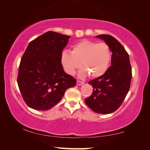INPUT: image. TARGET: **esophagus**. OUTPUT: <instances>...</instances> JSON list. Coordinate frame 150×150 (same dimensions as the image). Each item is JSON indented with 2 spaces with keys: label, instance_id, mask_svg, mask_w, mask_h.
Returning <instances> with one entry per match:
<instances>
[{
  "label": "esophagus",
  "instance_id": "1",
  "mask_svg": "<svg viewBox=\"0 0 150 150\" xmlns=\"http://www.w3.org/2000/svg\"><path fill=\"white\" fill-rule=\"evenodd\" d=\"M77 84L78 86H81L82 84H84V82H82V81H77Z\"/></svg>",
  "mask_w": 150,
  "mask_h": 150
}]
</instances>
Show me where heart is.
Segmentation results:
<instances>
[{"label":"heart","mask_w":150,"mask_h":150,"mask_svg":"<svg viewBox=\"0 0 150 150\" xmlns=\"http://www.w3.org/2000/svg\"><path fill=\"white\" fill-rule=\"evenodd\" d=\"M111 53L106 43H97L83 40L72 47L71 52L65 50L62 53L60 62L64 70L69 75H73L81 67L84 68L79 73V77L85 78L89 75L99 77L109 68Z\"/></svg>","instance_id":"obj_1"}]
</instances>
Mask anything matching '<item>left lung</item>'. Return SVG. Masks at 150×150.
Returning <instances> with one entry per match:
<instances>
[{"label": "left lung", "instance_id": "obj_1", "mask_svg": "<svg viewBox=\"0 0 150 150\" xmlns=\"http://www.w3.org/2000/svg\"><path fill=\"white\" fill-rule=\"evenodd\" d=\"M112 52L111 66L103 75L88 82L93 93L85 99L88 107L95 113L108 114L116 111L128 94L132 80V68L128 53L115 38L99 35Z\"/></svg>", "mask_w": 150, "mask_h": 150}]
</instances>
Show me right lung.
<instances>
[{
	"mask_svg": "<svg viewBox=\"0 0 150 150\" xmlns=\"http://www.w3.org/2000/svg\"><path fill=\"white\" fill-rule=\"evenodd\" d=\"M69 37L47 31L28 44L18 68L17 83L25 103L36 110H47L61 100L77 81L64 72L60 62Z\"/></svg>",
	"mask_w": 150,
	"mask_h": 150,
	"instance_id": "1",
	"label": "right lung"
}]
</instances>
